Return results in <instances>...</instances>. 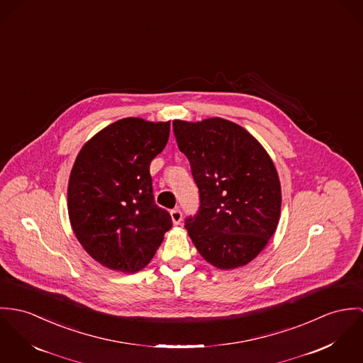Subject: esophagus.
<instances>
[{
  "label": "esophagus",
  "instance_id": "34e87169",
  "mask_svg": "<svg viewBox=\"0 0 363 363\" xmlns=\"http://www.w3.org/2000/svg\"><path fill=\"white\" fill-rule=\"evenodd\" d=\"M171 220L175 225H178L181 221H182V211L177 207L174 210H171Z\"/></svg>",
  "mask_w": 363,
  "mask_h": 363
}]
</instances>
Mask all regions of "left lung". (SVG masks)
<instances>
[{
	"instance_id": "8db88e82",
	"label": "left lung",
	"mask_w": 363,
	"mask_h": 363,
	"mask_svg": "<svg viewBox=\"0 0 363 363\" xmlns=\"http://www.w3.org/2000/svg\"><path fill=\"white\" fill-rule=\"evenodd\" d=\"M188 157L201 206L185 228L201 257L220 270L247 264L276 233L281 185L264 147L223 118L172 122Z\"/></svg>"
}]
</instances>
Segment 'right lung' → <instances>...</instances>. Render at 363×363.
Here are the masks:
<instances>
[{
	"instance_id": "add662e5",
	"label": "right lung",
	"mask_w": 363,
	"mask_h": 363,
	"mask_svg": "<svg viewBox=\"0 0 363 363\" xmlns=\"http://www.w3.org/2000/svg\"><path fill=\"white\" fill-rule=\"evenodd\" d=\"M169 121L123 118L82 147L68 182V214L83 249L100 264L136 273L153 259L172 220L155 203L150 162Z\"/></svg>"
}]
</instances>
